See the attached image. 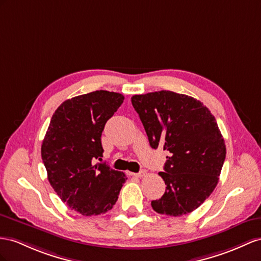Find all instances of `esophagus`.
I'll return each mask as SVG.
<instances>
[{
  "instance_id": "1",
  "label": "esophagus",
  "mask_w": 261,
  "mask_h": 261,
  "mask_svg": "<svg viewBox=\"0 0 261 261\" xmlns=\"http://www.w3.org/2000/svg\"><path fill=\"white\" fill-rule=\"evenodd\" d=\"M145 174H146V171H144V170L140 171V172H138V173H131V175L136 176V177H142V176H144Z\"/></svg>"
}]
</instances>
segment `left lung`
I'll use <instances>...</instances> for the list:
<instances>
[{
	"label": "left lung",
	"instance_id": "left-lung-1",
	"mask_svg": "<svg viewBox=\"0 0 261 261\" xmlns=\"http://www.w3.org/2000/svg\"><path fill=\"white\" fill-rule=\"evenodd\" d=\"M131 102L151 148L170 152L159 173L165 193L152 208L174 217L196 210L215 190L226 158L215 117L197 99L169 90L135 95Z\"/></svg>",
	"mask_w": 261,
	"mask_h": 261
}]
</instances>
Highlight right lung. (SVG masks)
Wrapping results in <instances>:
<instances>
[{
	"label": "right lung",
	"instance_id": "add662e5",
	"mask_svg": "<svg viewBox=\"0 0 261 261\" xmlns=\"http://www.w3.org/2000/svg\"><path fill=\"white\" fill-rule=\"evenodd\" d=\"M121 93L96 90L66 100L53 115L42 144L48 181L63 202L84 216L116 204L126 181L123 172L101 161L106 122L123 102Z\"/></svg>",
	"mask_w": 261,
	"mask_h": 261
}]
</instances>
